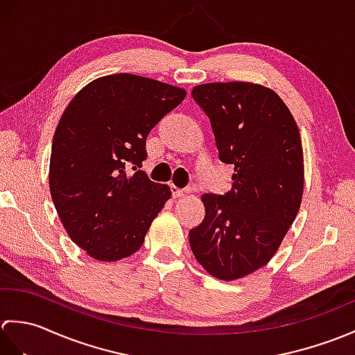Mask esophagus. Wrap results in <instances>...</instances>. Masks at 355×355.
<instances>
[{"instance_id":"1","label":"esophagus","mask_w":355,"mask_h":355,"mask_svg":"<svg viewBox=\"0 0 355 355\" xmlns=\"http://www.w3.org/2000/svg\"><path fill=\"white\" fill-rule=\"evenodd\" d=\"M171 192H172V197L173 198H180V197H183V195L186 193L183 189H178V187L173 186V184H171ZM187 192H191V189L187 191Z\"/></svg>"}]
</instances>
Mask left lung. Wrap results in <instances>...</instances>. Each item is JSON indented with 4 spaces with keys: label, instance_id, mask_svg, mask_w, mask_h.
<instances>
[{
    "label": "left lung",
    "instance_id": "8db88e82",
    "mask_svg": "<svg viewBox=\"0 0 355 355\" xmlns=\"http://www.w3.org/2000/svg\"><path fill=\"white\" fill-rule=\"evenodd\" d=\"M220 160L233 166L227 193H205V220L189 232L209 275L235 281L273 258L304 195V149L296 120L271 88L252 82L195 85Z\"/></svg>",
    "mask_w": 355,
    "mask_h": 355
}]
</instances>
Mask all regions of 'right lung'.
Instances as JSON below:
<instances>
[{
  "mask_svg": "<svg viewBox=\"0 0 355 355\" xmlns=\"http://www.w3.org/2000/svg\"><path fill=\"white\" fill-rule=\"evenodd\" d=\"M184 97V88L116 73L67 105L53 135L50 193L65 232L92 258L114 262L137 252L171 198L168 184L139 168L148 134Z\"/></svg>",
  "mask_w": 355,
  "mask_h": 355,
  "instance_id": "obj_1",
  "label": "right lung"
}]
</instances>
